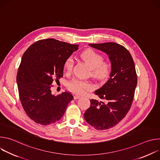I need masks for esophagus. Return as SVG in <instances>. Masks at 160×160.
I'll return each mask as SVG.
<instances>
[{
  "label": "esophagus",
  "mask_w": 160,
  "mask_h": 160,
  "mask_svg": "<svg viewBox=\"0 0 160 160\" xmlns=\"http://www.w3.org/2000/svg\"><path fill=\"white\" fill-rule=\"evenodd\" d=\"M81 98V96H80L79 95H75L74 96V99H80Z\"/></svg>",
  "instance_id": "esophagus-1"
}]
</instances>
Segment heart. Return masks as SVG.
I'll list each match as a JSON object with an SVG mask.
<instances>
[{
    "instance_id": "b5f03b06",
    "label": "heart",
    "mask_w": 160,
    "mask_h": 160,
    "mask_svg": "<svg viewBox=\"0 0 160 160\" xmlns=\"http://www.w3.org/2000/svg\"><path fill=\"white\" fill-rule=\"evenodd\" d=\"M81 58L84 60L92 68L93 76L99 79H104L110 72L111 64L108 61H103L102 56L92 49H87L80 54ZM73 67L72 58H68L64 64V68L66 73L72 72ZM92 84L88 81L77 78L72 79L68 83V88L72 92L77 94H83L85 90L92 89Z\"/></svg>"
}]
</instances>
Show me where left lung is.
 <instances>
[{
    "instance_id": "1",
    "label": "left lung",
    "mask_w": 160,
    "mask_h": 160,
    "mask_svg": "<svg viewBox=\"0 0 160 160\" xmlns=\"http://www.w3.org/2000/svg\"><path fill=\"white\" fill-rule=\"evenodd\" d=\"M90 47L106 52L110 59L111 71L108 80L95 94L107 102L91 99L84 113L86 122L98 130L116 126L131 108L138 77L129 51L115 42L90 43Z\"/></svg>"
}]
</instances>
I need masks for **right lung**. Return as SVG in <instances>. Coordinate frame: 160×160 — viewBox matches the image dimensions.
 <instances>
[{
  "mask_svg": "<svg viewBox=\"0 0 160 160\" xmlns=\"http://www.w3.org/2000/svg\"><path fill=\"white\" fill-rule=\"evenodd\" d=\"M78 49L54 38L32 44L22 56L16 76L20 101L27 115L35 123L48 125L61 118L73 96L52 94V83L63 77L65 61Z\"/></svg>",
  "mask_w": 160,
  "mask_h": 160,
  "instance_id": "1",
  "label": "right lung"
}]
</instances>
